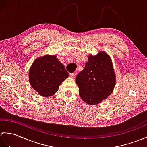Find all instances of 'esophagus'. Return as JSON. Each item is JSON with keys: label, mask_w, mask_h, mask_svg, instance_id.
Wrapping results in <instances>:
<instances>
[{"label": "esophagus", "mask_w": 147, "mask_h": 147, "mask_svg": "<svg viewBox=\"0 0 147 147\" xmlns=\"http://www.w3.org/2000/svg\"><path fill=\"white\" fill-rule=\"evenodd\" d=\"M69 75H70V76L71 77V78H74V77H75V75H76V74L75 73H70L69 74Z\"/></svg>", "instance_id": "1"}]
</instances>
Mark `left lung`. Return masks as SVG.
I'll return each mask as SVG.
<instances>
[{
	"mask_svg": "<svg viewBox=\"0 0 147 147\" xmlns=\"http://www.w3.org/2000/svg\"><path fill=\"white\" fill-rule=\"evenodd\" d=\"M79 93L89 105H96L107 98L113 92L115 75L111 59L107 53L90 55L83 70L76 77Z\"/></svg>",
	"mask_w": 147,
	"mask_h": 147,
	"instance_id": "obj_1",
	"label": "left lung"
}]
</instances>
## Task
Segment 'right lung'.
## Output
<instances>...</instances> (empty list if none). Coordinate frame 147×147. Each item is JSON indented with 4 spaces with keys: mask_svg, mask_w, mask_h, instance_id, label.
<instances>
[{
    "mask_svg": "<svg viewBox=\"0 0 147 147\" xmlns=\"http://www.w3.org/2000/svg\"><path fill=\"white\" fill-rule=\"evenodd\" d=\"M68 76L63 64L55 55H45L37 58L29 71L31 86L45 97L54 95Z\"/></svg>",
    "mask_w": 147,
    "mask_h": 147,
    "instance_id": "1",
    "label": "right lung"
}]
</instances>
